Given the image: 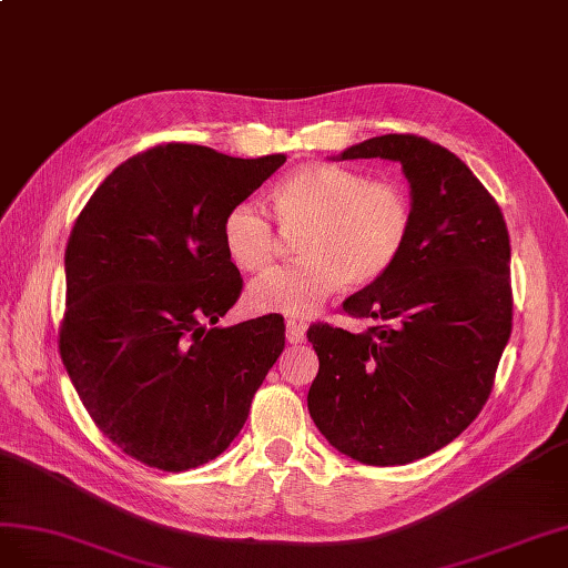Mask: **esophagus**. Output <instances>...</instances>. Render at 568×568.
I'll use <instances>...</instances> for the list:
<instances>
[{
	"instance_id": "1",
	"label": "esophagus",
	"mask_w": 568,
	"mask_h": 568,
	"mask_svg": "<svg viewBox=\"0 0 568 568\" xmlns=\"http://www.w3.org/2000/svg\"><path fill=\"white\" fill-rule=\"evenodd\" d=\"M285 326H287V343H293V345L304 343V339H306V326H304V323L290 318Z\"/></svg>"
}]
</instances>
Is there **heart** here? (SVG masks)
Wrapping results in <instances>:
<instances>
[{"label":"heart","instance_id":"heart-1","mask_svg":"<svg viewBox=\"0 0 568 568\" xmlns=\"http://www.w3.org/2000/svg\"><path fill=\"white\" fill-rule=\"evenodd\" d=\"M273 212L285 231H302L300 262L258 275L247 302L256 312L290 318L314 316L347 281H381L407 247L414 202L395 181L339 164H306L273 187ZM223 245L242 271H262L278 235L264 204L242 200L223 219Z\"/></svg>","mask_w":568,"mask_h":568}]
</instances>
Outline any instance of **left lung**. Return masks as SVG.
I'll return each mask as SVG.
<instances>
[{
	"label": "left lung",
	"instance_id": "8db88e82",
	"mask_svg": "<svg viewBox=\"0 0 568 568\" xmlns=\"http://www.w3.org/2000/svg\"><path fill=\"white\" fill-rule=\"evenodd\" d=\"M399 161L414 229L399 262L343 302L364 333L314 323L310 387L316 428L368 466L424 459L466 430L488 402L511 335L509 231L464 161L420 135L393 133L339 159Z\"/></svg>",
	"mask_w": 568,
	"mask_h": 568
}]
</instances>
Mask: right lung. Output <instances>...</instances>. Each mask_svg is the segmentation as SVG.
<instances>
[{"label":"right lung","mask_w":568,"mask_h":568,"mask_svg":"<svg viewBox=\"0 0 568 568\" xmlns=\"http://www.w3.org/2000/svg\"><path fill=\"white\" fill-rule=\"evenodd\" d=\"M285 159L156 144L113 169L75 219L59 352L94 426L128 457L187 471L245 426L285 323L216 326L242 293L221 229Z\"/></svg>","instance_id":"1"}]
</instances>
